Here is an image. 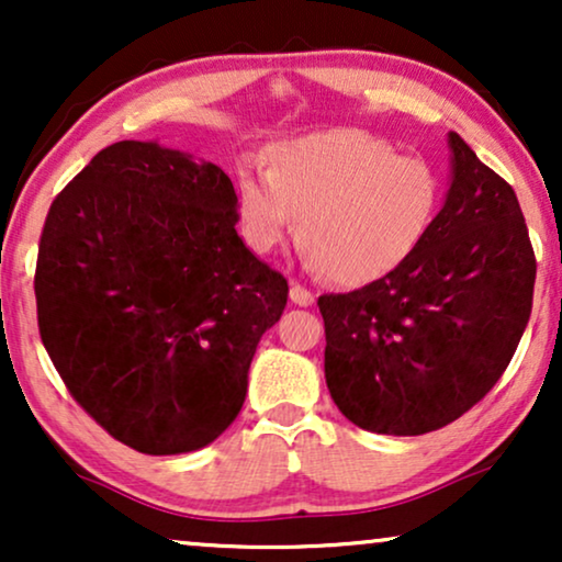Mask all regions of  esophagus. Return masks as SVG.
I'll return each mask as SVG.
<instances>
[{
    "label": "esophagus",
    "mask_w": 562,
    "mask_h": 562,
    "mask_svg": "<svg viewBox=\"0 0 562 562\" xmlns=\"http://www.w3.org/2000/svg\"><path fill=\"white\" fill-rule=\"evenodd\" d=\"M289 299L299 306H312L314 304V294L310 289H304L302 283H294L291 281V289H289Z\"/></svg>",
    "instance_id": "esophagus-1"
}]
</instances>
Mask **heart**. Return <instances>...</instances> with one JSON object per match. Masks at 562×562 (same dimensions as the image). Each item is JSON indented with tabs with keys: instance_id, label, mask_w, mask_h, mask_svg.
I'll list each match as a JSON object with an SVG mask.
<instances>
[{
	"instance_id": "b5f03b06",
	"label": "heart",
	"mask_w": 562,
	"mask_h": 562,
	"mask_svg": "<svg viewBox=\"0 0 562 562\" xmlns=\"http://www.w3.org/2000/svg\"><path fill=\"white\" fill-rule=\"evenodd\" d=\"M440 187L425 160L398 158L386 140L337 127L276 145L271 171L243 168V229L258 252L302 243L325 279L366 286L417 248L435 217Z\"/></svg>"
}]
</instances>
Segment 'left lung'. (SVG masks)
I'll use <instances>...</instances> for the list:
<instances>
[{
    "mask_svg": "<svg viewBox=\"0 0 562 562\" xmlns=\"http://www.w3.org/2000/svg\"><path fill=\"white\" fill-rule=\"evenodd\" d=\"M450 187L409 256L350 294L319 296L325 379L360 429L425 435L494 389L532 312L537 263L517 194L448 133Z\"/></svg>",
    "mask_w": 562,
    "mask_h": 562,
    "instance_id": "8db88e82",
    "label": "left lung"
}]
</instances>
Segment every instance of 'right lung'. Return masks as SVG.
I'll use <instances>...</instances> for the list:
<instances>
[{
    "mask_svg": "<svg viewBox=\"0 0 562 562\" xmlns=\"http://www.w3.org/2000/svg\"><path fill=\"white\" fill-rule=\"evenodd\" d=\"M229 176L156 140L99 150L53 199L37 327L71 396L145 456L217 440L289 283L237 235Z\"/></svg>",
    "mask_w": 562,
    "mask_h": 562,
    "instance_id": "right-lung-1",
    "label": "right lung"
}]
</instances>
